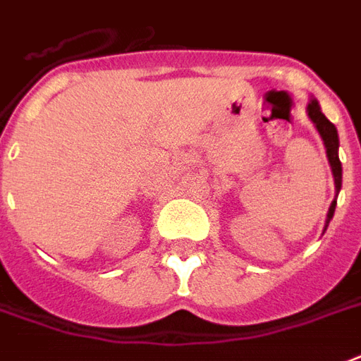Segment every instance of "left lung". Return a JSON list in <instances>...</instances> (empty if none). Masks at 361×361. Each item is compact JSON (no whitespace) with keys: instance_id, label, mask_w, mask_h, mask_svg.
I'll use <instances>...</instances> for the list:
<instances>
[{"instance_id":"1","label":"left lung","mask_w":361,"mask_h":361,"mask_svg":"<svg viewBox=\"0 0 361 361\" xmlns=\"http://www.w3.org/2000/svg\"><path fill=\"white\" fill-rule=\"evenodd\" d=\"M306 113H307V117H310V121L314 123L315 130L319 133L321 140H323V146H325V149H327V159H329V165H331V171H333V178H335V190H336V196H338L341 186H343V165H341V159H338V133H336V126L333 125V123H331V121H329L325 115H323L319 102H317L314 96H310ZM336 196H335V200L331 202V206H329L327 219H325L323 233L327 231L329 223H331L333 215H335Z\"/></svg>"}]
</instances>
